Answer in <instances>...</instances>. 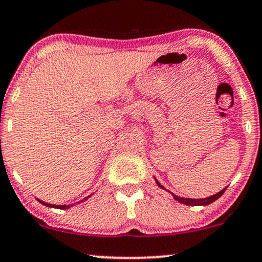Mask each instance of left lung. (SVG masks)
<instances>
[{"mask_svg": "<svg viewBox=\"0 0 262 262\" xmlns=\"http://www.w3.org/2000/svg\"><path fill=\"white\" fill-rule=\"evenodd\" d=\"M154 179H155V182H156V184H158V186H160L161 189H164V190H166V191H168L167 189H165L164 186H162V185L160 184V183H159V181L155 178V177H154ZM225 190H226V188H224L223 190H220L219 192L214 193V195H212V196H208V198H203V199L181 198V196L176 195V193H173V192H171V191H168V192L172 193L173 199H174L176 201L181 202V203H183V205H186V206H207V205H210V203H213L214 201H216V200H218V199L220 198V196L223 195Z\"/></svg>", "mask_w": 262, "mask_h": 262, "instance_id": "8db88e82", "label": "left lung"}]
</instances>
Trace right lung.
<instances>
[{
  "label": "right lung",
  "instance_id": "1",
  "mask_svg": "<svg viewBox=\"0 0 262 262\" xmlns=\"http://www.w3.org/2000/svg\"><path fill=\"white\" fill-rule=\"evenodd\" d=\"M94 195V192L93 193H90L89 196H86L85 199V201L89 198H91V196ZM84 200H80L79 202H76V203H71V205H52V203H47V202H44V201H42V200H39V199H37V201L38 202H40L42 203V205H44V206H47V207H49V208H59V209H69V208H71V207H73V206H77V205H79V203H81L84 201Z\"/></svg>",
  "mask_w": 262,
  "mask_h": 262
}]
</instances>
